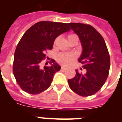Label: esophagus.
<instances>
[{
  "label": "esophagus",
  "instance_id": "34e87169",
  "mask_svg": "<svg viewBox=\"0 0 122 122\" xmlns=\"http://www.w3.org/2000/svg\"><path fill=\"white\" fill-rule=\"evenodd\" d=\"M66 67H65V66H62V67H61V70H63V71H65L66 70Z\"/></svg>",
  "mask_w": 122,
  "mask_h": 122
}]
</instances>
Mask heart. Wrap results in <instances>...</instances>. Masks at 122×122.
<instances>
[{
    "instance_id": "obj_1",
    "label": "heart",
    "mask_w": 122,
    "mask_h": 122,
    "mask_svg": "<svg viewBox=\"0 0 122 122\" xmlns=\"http://www.w3.org/2000/svg\"><path fill=\"white\" fill-rule=\"evenodd\" d=\"M67 38L68 42L74 39L78 40L77 35H75V34H70V35H68ZM56 40L54 43V45L56 44ZM75 58H76V56L73 54L60 53L58 54L57 57V60L60 64L63 65H69L71 63L72 61L75 59Z\"/></svg>"
}]
</instances>
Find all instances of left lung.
Wrapping results in <instances>:
<instances>
[{"label":"left lung","mask_w":122,"mask_h":122,"mask_svg":"<svg viewBox=\"0 0 122 122\" xmlns=\"http://www.w3.org/2000/svg\"><path fill=\"white\" fill-rule=\"evenodd\" d=\"M78 35L82 52L78 61L84 73L76 70V76L68 80L70 89L82 97L95 94L104 84L109 75L110 56L104 38L94 27L82 23H69Z\"/></svg>","instance_id":"8db88e82"}]
</instances>
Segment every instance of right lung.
I'll return each instance as SVG.
<instances>
[{
	"label": "right lung",
	"instance_id": "1",
	"mask_svg": "<svg viewBox=\"0 0 122 122\" xmlns=\"http://www.w3.org/2000/svg\"><path fill=\"white\" fill-rule=\"evenodd\" d=\"M70 28L63 22L40 21L25 32L15 52L13 72L21 89L29 94H39L50 87L61 67L54 60L51 66L40 68L46 52L52 49L55 39Z\"/></svg>",
	"mask_w": 122,
	"mask_h": 122
}]
</instances>
